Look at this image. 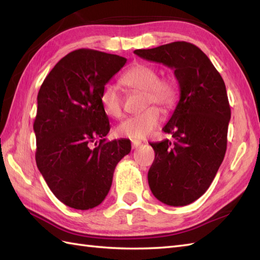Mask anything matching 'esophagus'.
<instances>
[{"mask_svg": "<svg viewBox=\"0 0 260 260\" xmlns=\"http://www.w3.org/2000/svg\"><path fill=\"white\" fill-rule=\"evenodd\" d=\"M141 145H142L141 141H136V140L132 141V147H133V148H137V147H140Z\"/></svg>", "mask_w": 260, "mask_h": 260, "instance_id": "1", "label": "esophagus"}]
</instances>
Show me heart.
Wrapping results in <instances>:
<instances>
[{"instance_id": "1", "label": "heart", "mask_w": 260, "mask_h": 260, "mask_svg": "<svg viewBox=\"0 0 260 260\" xmlns=\"http://www.w3.org/2000/svg\"><path fill=\"white\" fill-rule=\"evenodd\" d=\"M121 84L131 89L144 92V105L157 104L164 109L174 106L179 95L175 79L170 75L157 76V70L146 63H136L121 76ZM101 103L105 113L110 117L119 118L123 114V102L118 88L107 84L101 93ZM162 119L161 110L150 106L144 112L131 116L118 125L117 133L120 136L133 140H143L156 128Z\"/></svg>"}]
</instances>
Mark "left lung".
<instances>
[{
  "label": "left lung",
  "instance_id": "1",
  "mask_svg": "<svg viewBox=\"0 0 260 260\" xmlns=\"http://www.w3.org/2000/svg\"><path fill=\"white\" fill-rule=\"evenodd\" d=\"M134 53L174 69L179 81L180 101L162 129L171 140L150 143L155 158L147 179L157 200L183 207L209 189L223 161L231 117L224 81L207 54L190 42Z\"/></svg>",
  "mask_w": 260,
  "mask_h": 260
}]
</instances>
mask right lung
Here are the masks:
<instances>
[{"instance_id": "obj_1", "label": "right lung", "mask_w": 260, "mask_h": 260, "mask_svg": "<svg viewBox=\"0 0 260 260\" xmlns=\"http://www.w3.org/2000/svg\"><path fill=\"white\" fill-rule=\"evenodd\" d=\"M126 58L92 49L68 53L46 77L38 93L33 129L36 162L54 196L77 210L97 207L108 194L116 165L131 142H107L109 120L104 86Z\"/></svg>"}]
</instances>
